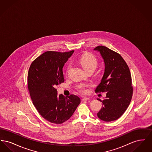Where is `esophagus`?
<instances>
[{"label":"esophagus","mask_w":152,"mask_h":152,"mask_svg":"<svg viewBox=\"0 0 152 152\" xmlns=\"http://www.w3.org/2000/svg\"><path fill=\"white\" fill-rule=\"evenodd\" d=\"M89 100V98H87V97H84V98H83V99H82L83 101H88V100Z\"/></svg>","instance_id":"34e87169"}]
</instances>
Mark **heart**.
Listing matches in <instances>:
<instances>
[{
	"label": "heart",
	"mask_w": 152,
	"mask_h": 152,
	"mask_svg": "<svg viewBox=\"0 0 152 152\" xmlns=\"http://www.w3.org/2000/svg\"><path fill=\"white\" fill-rule=\"evenodd\" d=\"M79 62L84 71L93 70L94 71L97 66V59L89 53L83 55L80 58ZM88 86L86 84H81L78 87V89L81 93L86 94L87 92L86 87Z\"/></svg>",
	"instance_id": "1"
}]
</instances>
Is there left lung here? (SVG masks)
I'll use <instances>...</instances> for the list:
<instances>
[{"instance_id": "8db88e82", "label": "left lung", "mask_w": 152, "mask_h": 152, "mask_svg": "<svg viewBox=\"0 0 152 152\" xmlns=\"http://www.w3.org/2000/svg\"><path fill=\"white\" fill-rule=\"evenodd\" d=\"M100 53L104 65V73L96 92H107L97 117L104 121L116 120L129 105L133 94L130 70L121 56L108 48L99 45L94 48Z\"/></svg>"}]
</instances>
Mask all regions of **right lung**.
I'll return each instance as SVG.
<instances>
[{"label":"right lung","instance_id":"1","mask_svg":"<svg viewBox=\"0 0 152 152\" xmlns=\"http://www.w3.org/2000/svg\"><path fill=\"white\" fill-rule=\"evenodd\" d=\"M73 52H45L29 67L28 87L33 104L44 118L53 124L67 121L81 102L74 94L67 98L58 94L56 89L64 81L63 68Z\"/></svg>","mask_w":152,"mask_h":152}]
</instances>
